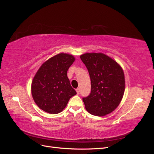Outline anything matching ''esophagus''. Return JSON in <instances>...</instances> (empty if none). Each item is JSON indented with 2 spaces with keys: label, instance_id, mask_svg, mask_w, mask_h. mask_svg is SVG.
I'll list each match as a JSON object with an SVG mask.
<instances>
[{
  "label": "esophagus",
  "instance_id": "1",
  "mask_svg": "<svg viewBox=\"0 0 154 154\" xmlns=\"http://www.w3.org/2000/svg\"><path fill=\"white\" fill-rule=\"evenodd\" d=\"M76 92H77V94H80V89H79L78 88H76Z\"/></svg>",
  "mask_w": 154,
  "mask_h": 154
}]
</instances>
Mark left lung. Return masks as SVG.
Listing matches in <instances>:
<instances>
[{
    "mask_svg": "<svg viewBox=\"0 0 154 154\" xmlns=\"http://www.w3.org/2000/svg\"><path fill=\"white\" fill-rule=\"evenodd\" d=\"M89 73L91 92L83 97L86 110L91 114L105 116L119 105L125 88L122 67L102 53H87L80 56Z\"/></svg>",
    "mask_w": 154,
    "mask_h": 154,
    "instance_id": "left-lung-1",
    "label": "left lung"
}]
</instances>
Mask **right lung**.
Here are the masks:
<instances>
[{
    "mask_svg": "<svg viewBox=\"0 0 154 154\" xmlns=\"http://www.w3.org/2000/svg\"><path fill=\"white\" fill-rule=\"evenodd\" d=\"M74 60L71 54L59 53L38 69L31 83V94L40 109L49 114H58L76 94L67 77L68 69Z\"/></svg>",
    "mask_w": 154,
    "mask_h": 154,
    "instance_id": "right-lung-1",
    "label": "right lung"
}]
</instances>
